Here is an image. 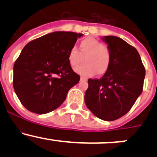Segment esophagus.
<instances>
[{"label":"esophagus","mask_w":157,"mask_h":157,"mask_svg":"<svg viewBox=\"0 0 157 157\" xmlns=\"http://www.w3.org/2000/svg\"><path fill=\"white\" fill-rule=\"evenodd\" d=\"M80 80H81V81H86V78H84V77H80Z\"/></svg>","instance_id":"esophagus-1"}]
</instances>
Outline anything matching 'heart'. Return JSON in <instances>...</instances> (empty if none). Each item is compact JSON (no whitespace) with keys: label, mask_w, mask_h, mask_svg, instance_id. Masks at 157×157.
Segmentation results:
<instances>
[{"label":"heart","mask_w":157,"mask_h":157,"mask_svg":"<svg viewBox=\"0 0 157 157\" xmlns=\"http://www.w3.org/2000/svg\"><path fill=\"white\" fill-rule=\"evenodd\" d=\"M83 58H85V64L76 69V72L83 77H91L96 73L98 75H102L109 67L110 51L99 40L89 37L81 41L80 51L76 47H73L67 55L68 62L73 68L80 65L83 62Z\"/></svg>","instance_id":"obj_1"}]
</instances>
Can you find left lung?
Instances as JSON below:
<instances>
[{
    "instance_id": "8db88e82",
    "label": "left lung",
    "mask_w": 157,
    "mask_h": 157,
    "mask_svg": "<svg viewBox=\"0 0 157 157\" xmlns=\"http://www.w3.org/2000/svg\"><path fill=\"white\" fill-rule=\"evenodd\" d=\"M111 61L100 79H89L84 100L92 113L114 121L129 112L143 91L145 68L137 49L117 36L102 37Z\"/></svg>"
}]
</instances>
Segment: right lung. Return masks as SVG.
<instances>
[{
	"instance_id": "add662e5",
	"label": "right lung",
	"mask_w": 157,
	"mask_h": 157,
	"mask_svg": "<svg viewBox=\"0 0 157 157\" xmlns=\"http://www.w3.org/2000/svg\"><path fill=\"white\" fill-rule=\"evenodd\" d=\"M81 36L82 33L54 32L23 48L14 64L13 84L26 109L42 115L64 102L67 92L80 78L71 68L67 55Z\"/></svg>"
}]
</instances>
